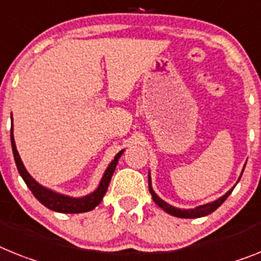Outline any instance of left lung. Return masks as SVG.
I'll return each instance as SVG.
<instances>
[{
  "label": "left lung",
  "mask_w": 261,
  "mask_h": 261,
  "mask_svg": "<svg viewBox=\"0 0 261 261\" xmlns=\"http://www.w3.org/2000/svg\"><path fill=\"white\" fill-rule=\"evenodd\" d=\"M246 167V166H244ZM243 171H244V168H243ZM243 171L242 174H240V176H239L238 181H236V185L239 183V180H240V178H242L243 175ZM235 185V186H236ZM235 186L229 190V191L225 192L223 196H220L219 199H216V200L211 201V203H205V204H201V205H198V207H195V208H178V207H174V205L168 204L167 201H164L163 199L159 198L156 194H155L154 188H152V183H151V174L150 171H148V188H150V194L151 196H152V199H154V201L156 203L159 207H161L163 211H166L167 214H170V215L172 216H176V218H183V219H195V218H203V216H207L210 215V214H212V212L215 211L216 208H219L220 205L224 203V200L227 198H228L229 195H231V192L233 191V188H235Z\"/></svg>",
  "instance_id": "1"
}]
</instances>
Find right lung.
Wrapping results in <instances>:
<instances>
[{"instance_id":"1","label":"right lung","mask_w":261,"mask_h":261,"mask_svg":"<svg viewBox=\"0 0 261 261\" xmlns=\"http://www.w3.org/2000/svg\"><path fill=\"white\" fill-rule=\"evenodd\" d=\"M10 119H12L10 141H12V148L15 164H17L19 175L22 176L23 181L29 187L30 191L33 192V195L36 196L37 200H39V203H42L46 208L56 212H61V214H81V212H87L95 208L100 201H102L105 194H106L107 187L110 185L111 176H113L114 171H115V167H117L118 164V161H119V158L124 152V150L119 151L113 161H111V163L107 166L103 175H102L99 185H98V187L93 192H90L89 195H85V196H81V198H74V196H69V195L53 191L51 188H47L45 186L39 185L38 181L28 172L26 167L23 166L22 159H21L18 151H17V147H15L14 134H13V117H10Z\"/></svg>"}]
</instances>
